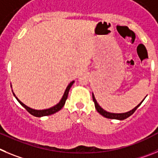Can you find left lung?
Returning a JSON list of instances; mask_svg holds the SVG:
<instances>
[{"label": "left lung", "instance_id": "1", "mask_svg": "<svg viewBox=\"0 0 158 158\" xmlns=\"http://www.w3.org/2000/svg\"><path fill=\"white\" fill-rule=\"evenodd\" d=\"M92 97H93V101L94 102V106H95V109H97V111L99 113H100L102 116H105V117L108 118V119H115V120H125L126 118L129 117L130 116H131L133 113L135 112L136 109H138V108L139 107V106L141 105L142 102L144 101V99L143 100V102H141L140 104H139L136 107H135L134 109H132V110L129 111V112H127V113H109V112H107V111L104 110L103 109H102V107H101L100 106H99L98 104V102H97L96 99H95L94 98V94H92Z\"/></svg>", "mask_w": 158, "mask_h": 158}]
</instances>
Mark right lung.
Here are the masks:
<instances>
[{"instance_id": "right-lung-1", "label": "right lung", "mask_w": 158, "mask_h": 158, "mask_svg": "<svg viewBox=\"0 0 158 158\" xmlns=\"http://www.w3.org/2000/svg\"><path fill=\"white\" fill-rule=\"evenodd\" d=\"M74 82L75 81H72V82H71L69 84V86H67L66 89H65L64 91V94L63 97H62L61 100L60 101V102L58 104H56V106H52V107L49 108V109H43V110H36V109H31V108L28 107V106H27L25 104H23V102H21L19 100V99L17 98L16 97H15V94L13 93L14 96L15 97V98L17 99V101L20 103V105L22 106H23L25 109L27 110L28 113H31V115H33V116H37V117H41V116H49V115H52L53 114V113H56V112H58V111H60V109L63 108V106H64L65 104V102H66L67 98H68V95H69V89H70L71 86L73 85Z\"/></svg>"}]
</instances>
